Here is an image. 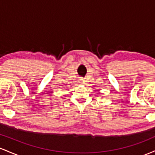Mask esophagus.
<instances>
[{"instance_id":"1","label":"esophagus","mask_w":155,"mask_h":155,"mask_svg":"<svg viewBox=\"0 0 155 155\" xmlns=\"http://www.w3.org/2000/svg\"><path fill=\"white\" fill-rule=\"evenodd\" d=\"M79 82L81 84H85V80L84 79H79Z\"/></svg>"}]
</instances>
